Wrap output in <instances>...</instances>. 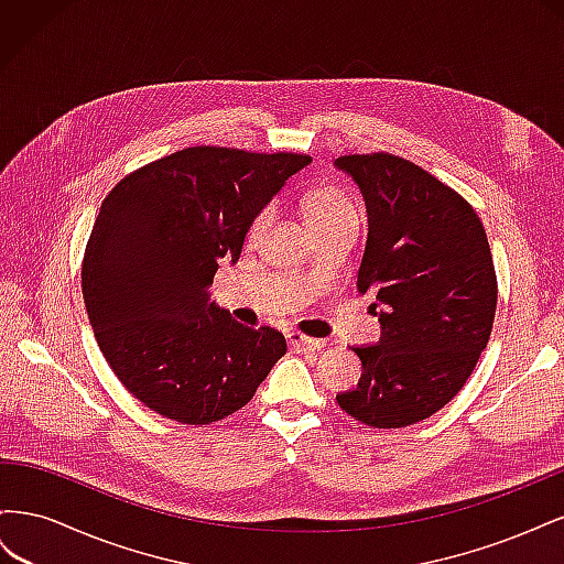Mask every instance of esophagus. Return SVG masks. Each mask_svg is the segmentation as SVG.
<instances>
[{
  "label": "esophagus",
  "instance_id": "esophagus-1",
  "mask_svg": "<svg viewBox=\"0 0 564 564\" xmlns=\"http://www.w3.org/2000/svg\"><path fill=\"white\" fill-rule=\"evenodd\" d=\"M286 340H289V346H292V350H296V352H313V350L324 348L322 340L308 338V336H303L299 332H289Z\"/></svg>",
  "mask_w": 564,
  "mask_h": 564
}]
</instances>
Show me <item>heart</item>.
<instances>
[{
    "label": "heart",
    "mask_w": 564,
    "mask_h": 564,
    "mask_svg": "<svg viewBox=\"0 0 564 564\" xmlns=\"http://www.w3.org/2000/svg\"><path fill=\"white\" fill-rule=\"evenodd\" d=\"M350 216H357L352 202L344 193L336 191V187H317V191L308 193L303 199V218L305 224H308L311 232L327 228L336 224V220H344ZM265 224H268V216L261 214L251 224V230H249L251 237H259Z\"/></svg>",
    "instance_id": "b5f03b06"
}]
</instances>
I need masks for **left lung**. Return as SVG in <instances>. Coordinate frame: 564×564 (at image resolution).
<instances>
[{
    "label": "left lung",
    "mask_w": 564,
    "mask_h": 564,
    "mask_svg": "<svg viewBox=\"0 0 564 564\" xmlns=\"http://www.w3.org/2000/svg\"><path fill=\"white\" fill-rule=\"evenodd\" d=\"M365 197L367 245L357 292L373 296L377 344L355 346L362 377L336 402L371 429L440 412L487 348L497 275L480 218L452 187L392 155L334 162Z\"/></svg>",
    "instance_id": "1"
}]
</instances>
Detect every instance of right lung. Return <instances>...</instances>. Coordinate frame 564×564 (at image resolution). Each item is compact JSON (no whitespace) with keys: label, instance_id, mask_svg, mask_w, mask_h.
Listing matches in <instances>:
<instances>
[{"label":"right lung","instance_id":"right-lung-1","mask_svg":"<svg viewBox=\"0 0 564 564\" xmlns=\"http://www.w3.org/2000/svg\"><path fill=\"white\" fill-rule=\"evenodd\" d=\"M311 162L185 148L129 174L100 204L82 265L84 305L115 377L152 412L191 425L226 419L286 352L278 329L235 322L209 286Z\"/></svg>","mask_w":564,"mask_h":564}]
</instances>
